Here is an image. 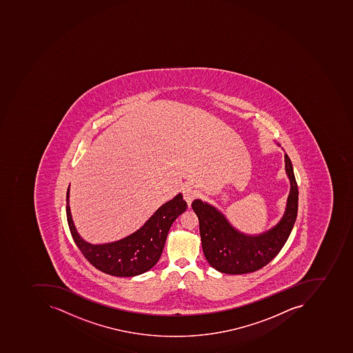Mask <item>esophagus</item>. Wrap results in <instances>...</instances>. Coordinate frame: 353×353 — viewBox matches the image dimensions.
Instances as JSON below:
<instances>
[{"label": "esophagus", "mask_w": 353, "mask_h": 353, "mask_svg": "<svg viewBox=\"0 0 353 353\" xmlns=\"http://www.w3.org/2000/svg\"><path fill=\"white\" fill-rule=\"evenodd\" d=\"M183 200L187 202V204H188V206L191 205V203H192V201L196 199V190L192 188V187H185V189H183Z\"/></svg>", "instance_id": "esophagus-1"}]
</instances>
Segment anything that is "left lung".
I'll return each mask as SVG.
<instances>
[{
	"label": "left lung",
	"mask_w": 353,
	"mask_h": 353,
	"mask_svg": "<svg viewBox=\"0 0 353 353\" xmlns=\"http://www.w3.org/2000/svg\"><path fill=\"white\" fill-rule=\"evenodd\" d=\"M277 145L281 147L279 143ZM285 170L290 181L286 209L275 226L261 234L240 232L215 206L200 199L193 201L191 206L199 219L204 256L212 268L230 275L252 273L279 253L290 236L298 213V185L287 153Z\"/></svg>",
	"instance_id": "left-lung-1"
}]
</instances>
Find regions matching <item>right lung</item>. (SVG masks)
<instances>
[{
  "label": "right lung",
  "instance_id": "obj_1",
  "mask_svg": "<svg viewBox=\"0 0 353 353\" xmlns=\"http://www.w3.org/2000/svg\"><path fill=\"white\" fill-rule=\"evenodd\" d=\"M70 185L67 189L66 215L72 239L94 268L117 277H134L151 270L160 260L170 226L187 210L183 194L178 193L127 237L93 245L78 234L74 224L70 206Z\"/></svg>",
  "mask_w": 353,
  "mask_h": 353
}]
</instances>
